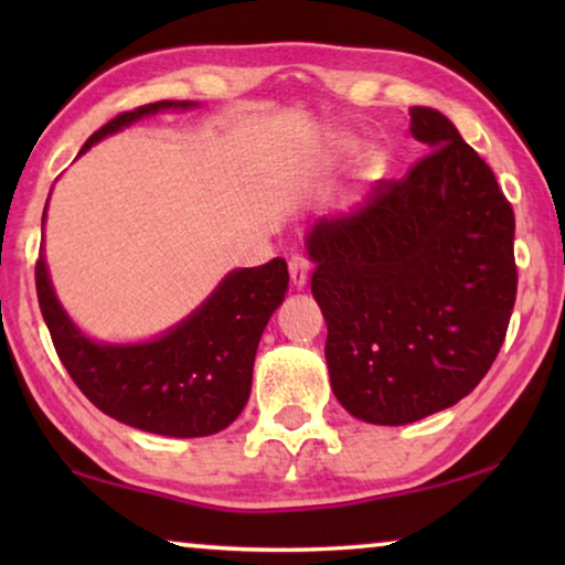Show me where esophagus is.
I'll list each match as a JSON object with an SVG mask.
<instances>
[{"label":"esophagus","mask_w":565,"mask_h":565,"mask_svg":"<svg viewBox=\"0 0 565 565\" xmlns=\"http://www.w3.org/2000/svg\"><path fill=\"white\" fill-rule=\"evenodd\" d=\"M288 269H290V282L296 285V288H303L306 280H308V273H311V262L303 254H290L288 259Z\"/></svg>","instance_id":"esophagus-1"}]
</instances>
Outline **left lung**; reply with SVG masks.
<instances>
[{"label": "left lung", "mask_w": 565, "mask_h": 565, "mask_svg": "<svg viewBox=\"0 0 565 565\" xmlns=\"http://www.w3.org/2000/svg\"><path fill=\"white\" fill-rule=\"evenodd\" d=\"M429 153L365 205L308 234L331 388L370 424H408L468 396L516 300L514 211L443 113L412 107Z\"/></svg>", "instance_id": "left-lung-1"}]
</instances>
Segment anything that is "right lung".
I'll list each match as a JSON object with an SVG mask.
<instances>
[{
  "label": "right lung",
  "mask_w": 565,
  "mask_h": 565,
  "mask_svg": "<svg viewBox=\"0 0 565 565\" xmlns=\"http://www.w3.org/2000/svg\"><path fill=\"white\" fill-rule=\"evenodd\" d=\"M167 107L190 103L161 99L115 115L89 136L79 153L107 134ZM288 280V265L280 257L262 267L236 269L169 334L146 344L110 347L92 342L68 321L53 296L43 252L35 262L38 303L72 381L99 412L167 437L215 435L242 414L262 331L282 303Z\"/></svg>",
  "instance_id": "add662e5"
}]
</instances>
